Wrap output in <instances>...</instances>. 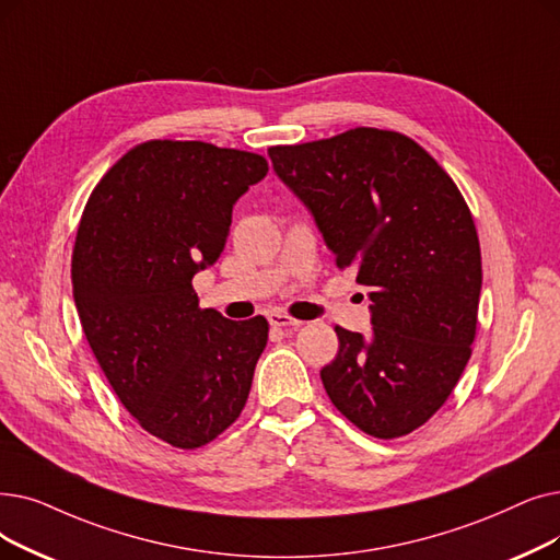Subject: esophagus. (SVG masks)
<instances>
[{"mask_svg":"<svg viewBox=\"0 0 560 560\" xmlns=\"http://www.w3.org/2000/svg\"><path fill=\"white\" fill-rule=\"evenodd\" d=\"M267 320H270L272 327H279L283 334H290V331L298 329L302 325L300 320L290 318V315H285V313H270V315H267Z\"/></svg>","mask_w":560,"mask_h":560,"instance_id":"obj_1","label":"esophagus"}]
</instances>
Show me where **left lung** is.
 <instances>
[{
	"instance_id": "left-lung-1",
	"label": "left lung",
	"mask_w": 560,
	"mask_h": 560,
	"mask_svg": "<svg viewBox=\"0 0 560 560\" xmlns=\"http://www.w3.org/2000/svg\"><path fill=\"white\" fill-rule=\"evenodd\" d=\"M267 153L336 265L371 290V336L336 327L338 354L320 371L329 400L371 436L409 434L446 402L471 357L482 270L465 199L417 141L392 130Z\"/></svg>"
}]
</instances>
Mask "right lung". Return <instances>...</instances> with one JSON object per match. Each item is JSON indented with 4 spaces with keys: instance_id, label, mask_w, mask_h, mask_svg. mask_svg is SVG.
Masks as SVG:
<instances>
[{
    "instance_id": "1",
    "label": "right lung",
    "mask_w": 560,
    "mask_h": 560,
    "mask_svg": "<svg viewBox=\"0 0 560 560\" xmlns=\"http://www.w3.org/2000/svg\"><path fill=\"white\" fill-rule=\"evenodd\" d=\"M256 153L206 141L135 145L95 185L72 249L89 346L139 425L176 448L222 434L247 402L267 320L199 308L191 279L222 256Z\"/></svg>"
}]
</instances>
